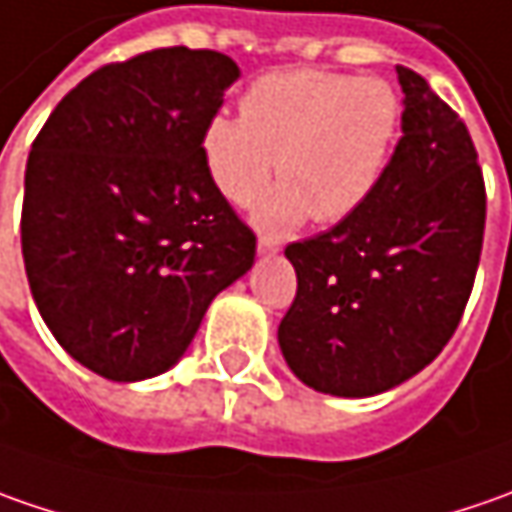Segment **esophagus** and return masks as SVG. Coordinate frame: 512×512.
Returning <instances> with one entry per match:
<instances>
[{"mask_svg": "<svg viewBox=\"0 0 512 512\" xmlns=\"http://www.w3.org/2000/svg\"><path fill=\"white\" fill-rule=\"evenodd\" d=\"M256 247H259V253H262V256H273V253H279V245H276L273 239H267V236H259Z\"/></svg>", "mask_w": 512, "mask_h": 512, "instance_id": "esophagus-1", "label": "esophagus"}]
</instances>
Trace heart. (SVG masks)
Wrapping results in <instances>:
<instances>
[{"label":"heart","instance_id":"obj_1","mask_svg":"<svg viewBox=\"0 0 512 512\" xmlns=\"http://www.w3.org/2000/svg\"><path fill=\"white\" fill-rule=\"evenodd\" d=\"M402 130V99L379 76L316 68L273 70L242 96V116L216 113L202 133L205 168L233 205H256V225L287 233L313 216L339 225L376 193Z\"/></svg>","mask_w":512,"mask_h":512}]
</instances>
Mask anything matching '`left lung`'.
<instances>
[{
	"mask_svg": "<svg viewBox=\"0 0 512 512\" xmlns=\"http://www.w3.org/2000/svg\"><path fill=\"white\" fill-rule=\"evenodd\" d=\"M402 139L367 205L293 242L296 299L279 325L307 387L364 399L407 382L456 333L484 239L482 168L459 113L419 73L396 68Z\"/></svg>",
	"mask_w": 512,
	"mask_h": 512,
	"instance_id": "1",
	"label": "left lung"
}]
</instances>
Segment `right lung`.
Masks as SVG:
<instances>
[{
  "label": "right lung",
  "instance_id": "1",
  "mask_svg": "<svg viewBox=\"0 0 512 512\" xmlns=\"http://www.w3.org/2000/svg\"><path fill=\"white\" fill-rule=\"evenodd\" d=\"M236 79L216 50L139 53L82 79L30 148L22 256L33 302L56 342L110 382L170 370L210 302L253 267L256 236L202 156Z\"/></svg>",
  "mask_w": 512,
  "mask_h": 512
}]
</instances>
